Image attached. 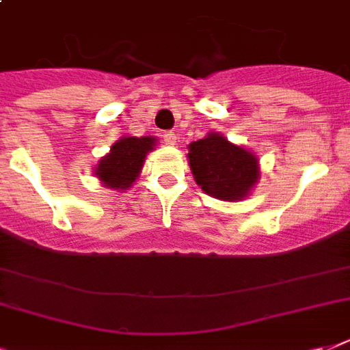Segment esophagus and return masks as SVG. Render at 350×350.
<instances>
[{
    "mask_svg": "<svg viewBox=\"0 0 350 350\" xmlns=\"http://www.w3.org/2000/svg\"><path fill=\"white\" fill-rule=\"evenodd\" d=\"M161 139H163L165 145H176V134L172 131L163 132V134H161Z\"/></svg>",
    "mask_w": 350,
    "mask_h": 350,
    "instance_id": "obj_1",
    "label": "esophagus"
}]
</instances>
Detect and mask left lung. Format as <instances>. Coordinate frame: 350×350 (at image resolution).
Returning <instances> with one entry per match:
<instances>
[{
  "instance_id": "8db88e82",
  "label": "left lung",
  "mask_w": 350,
  "mask_h": 350,
  "mask_svg": "<svg viewBox=\"0 0 350 350\" xmlns=\"http://www.w3.org/2000/svg\"><path fill=\"white\" fill-rule=\"evenodd\" d=\"M187 158L202 191L224 202L247 198L260 178L254 154L230 143L218 132H208L203 139L192 142Z\"/></svg>"
}]
</instances>
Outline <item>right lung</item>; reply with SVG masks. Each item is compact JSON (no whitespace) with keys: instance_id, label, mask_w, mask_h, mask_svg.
<instances>
[{"instance_id":"right-lung-1","label":"right lung","mask_w":350,"mask_h":350,"mask_svg":"<svg viewBox=\"0 0 350 350\" xmlns=\"http://www.w3.org/2000/svg\"><path fill=\"white\" fill-rule=\"evenodd\" d=\"M156 145L150 136L121 137L112 145L111 152L100 159L96 167V178L109 189L125 191L142 172L143 161Z\"/></svg>"}]
</instances>
